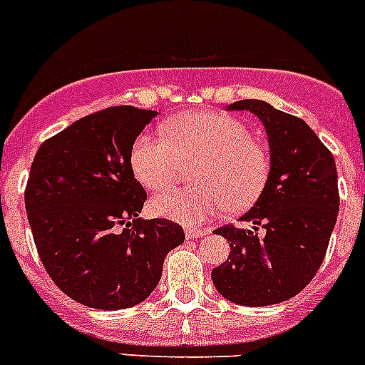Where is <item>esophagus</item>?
I'll return each instance as SVG.
<instances>
[{"mask_svg": "<svg viewBox=\"0 0 365 365\" xmlns=\"http://www.w3.org/2000/svg\"><path fill=\"white\" fill-rule=\"evenodd\" d=\"M202 236H206V230H200V229H187V230H185V238H187V240L202 238Z\"/></svg>", "mask_w": 365, "mask_h": 365, "instance_id": "esophagus-1", "label": "esophagus"}]
</instances>
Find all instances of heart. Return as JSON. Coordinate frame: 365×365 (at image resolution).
Wrapping results in <instances>:
<instances>
[{
	"label": "heart",
	"mask_w": 365,
	"mask_h": 365,
	"mask_svg": "<svg viewBox=\"0 0 365 365\" xmlns=\"http://www.w3.org/2000/svg\"><path fill=\"white\" fill-rule=\"evenodd\" d=\"M164 136L140 135L133 144L131 167L146 189L163 191L195 168V185L161 192L152 212L182 225H198L223 210L244 212L264 192L269 153L244 121L223 112L178 115L163 127Z\"/></svg>",
	"instance_id": "obj_1"
}]
</instances>
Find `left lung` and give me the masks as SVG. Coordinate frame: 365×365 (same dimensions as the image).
Returning <instances> with one entry per match:
<instances>
[{"label":"left lung","instance_id":"1","mask_svg":"<svg viewBox=\"0 0 365 365\" xmlns=\"http://www.w3.org/2000/svg\"><path fill=\"white\" fill-rule=\"evenodd\" d=\"M229 110H250L262 121L272 167L264 192L240 217L253 229L213 230L230 253L212 269V281L234 304L272 306L306 289L324 260L339 212L336 161L306 121L264 101H236Z\"/></svg>","mask_w":365,"mask_h":365}]
</instances>
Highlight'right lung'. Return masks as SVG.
Returning a JSON list of instances; mask_svg holds the SVG:
<instances>
[{"instance_id": "obj_1", "label": "right lung", "mask_w": 365, "mask_h": 365, "mask_svg": "<svg viewBox=\"0 0 365 365\" xmlns=\"http://www.w3.org/2000/svg\"><path fill=\"white\" fill-rule=\"evenodd\" d=\"M157 115L110 106L80 118L44 140L24 192L44 269L65 294L96 309H125L152 294L168 251L183 229L142 219L146 191L135 178L131 150Z\"/></svg>"}]
</instances>
